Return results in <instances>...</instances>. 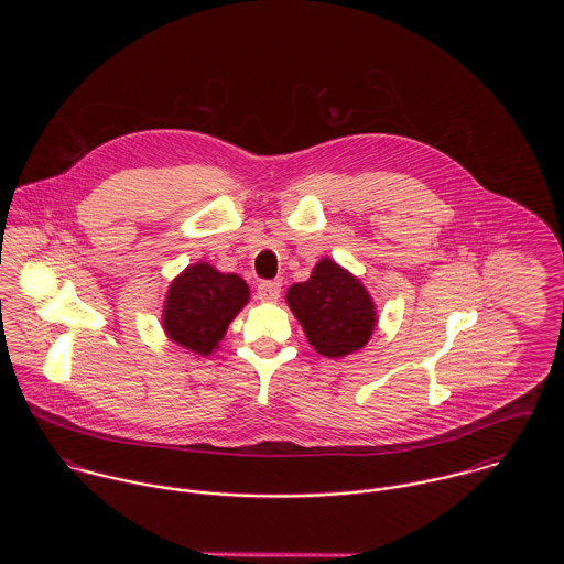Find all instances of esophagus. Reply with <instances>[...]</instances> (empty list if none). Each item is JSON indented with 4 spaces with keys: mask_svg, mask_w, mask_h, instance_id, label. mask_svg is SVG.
I'll list each match as a JSON object with an SVG mask.
<instances>
[{
    "mask_svg": "<svg viewBox=\"0 0 564 564\" xmlns=\"http://www.w3.org/2000/svg\"><path fill=\"white\" fill-rule=\"evenodd\" d=\"M282 293V282L280 280H267L258 284V300L262 302H278Z\"/></svg>",
    "mask_w": 564,
    "mask_h": 564,
    "instance_id": "obj_1",
    "label": "esophagus"
}]
</instances>
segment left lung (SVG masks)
Listing matches in <instances>:
<instances>
[{
  "label": "left lung",
  "mask_w": 564,
  "mask_h": 564,
  "mask_svg": "<svg viewBox=\"0 0 564 564\" xmlns=\"http://www.w3.org/2000/svg\"><path fill=\"white\" fill-rule=\"evenodd\" d=\"M286 304L302 323L308 343L327 358L362 349L378 323L362 282L329 258H323L306 282L286 291Z\"/></svg>",
  "instance_id": "left-lung-1"
}]
</instances>
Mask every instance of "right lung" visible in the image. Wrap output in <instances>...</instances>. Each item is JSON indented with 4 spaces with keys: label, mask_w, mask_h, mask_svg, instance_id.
Instances as JSON below:
<instances>
[{
    "label": "right lung",
    "mask_w": 564,
    "mask_h": 564,
    "mask_svg": "<svg viewBox=\"0 0 564 564\" xmlns=\"http://www.w3.org/2000/svg\"><path fill=\"white\" fill-rule=\"evenodd\" d=\"M247 302L249 286L237 273H221L208 262L191 264L166 291L164 334L180 347L208 356Z\"/></svg>",
    "instance_id": "1"
}]
</instances>
